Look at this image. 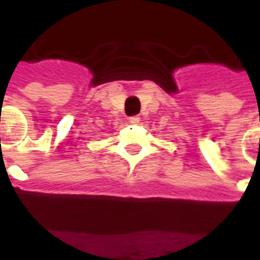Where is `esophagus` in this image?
Instances as JSON below:
<instances>
[{"label":"esophagus","mask_w":260,"mask_h":260,"mask_svg":"<svg viewBox=\"0 0 260 260\" xmlns=\"http://www.w3.org/2000/svg\"><path fill=\"white\" fill-rule=\"evenodd\" d=\"M128 122L132 123V124H138L140 123V116H132V118L128 119Z\"/></svg>","instance_id":"34e87169"}]
</instances>
